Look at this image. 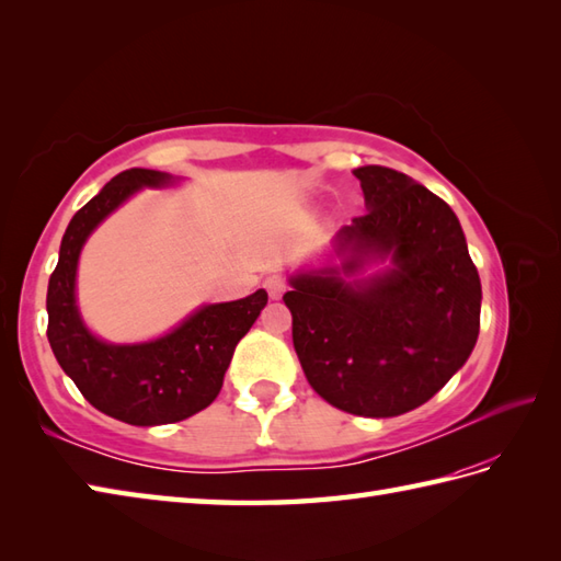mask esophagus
Masks as SVG:
<instances>
[{
  "label": "esophagus",
  "instance_id": "1",
  "mask_svg": "<svg viewBox=\"0 0 561 561\" xmlns=\"http://www.w3.org/2000/svg\"><path fill=\"white\" fill-rule=\"evenodd\" d=\"M264 285H266V290H268V295L273 297V300H278V297H283L285 288H288V283H285V278L278 276V273H273V276H268Z\"/></svg>",
  "mask_w": 561,
  "mask_h": 561
}]
</instances>
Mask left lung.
<instances>
[{
  "instance_id": "obj_1",
  "label": "left lung",
  "mask_w": 561,
  "mask_h": 561,
  "mask_svg": "<svg viewBox=\"0 0 561 561\" xmlns=\"http://www.w3.org/2000/svg\"><path fill=\"white\" fill-rule=\"evenodd\" d=\"M367 214L335 234L341 268L290 278L283 295L307 381L331 405L396 417L427 403L466 365L480 333L482 288L451 206L403 172L355 170ZM394 266L347 282L369 257Z\"/></svg>"
}]
</instances>
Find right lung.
Instances as JSON below:
<instances>
[{"label": "right lung", "instance_id": "1", "mask_svg": "<svg viewBox=\"0 0 561 561\" xmlns=\"http://www.w3.org/2000/svg\"><path fill=\"white\" fill-rule=\"evenodd\" d=\"M158 170L131 168L112 178L61 238L47 285V341L59 367L101 413L151 427L192 417L220 393L234 345L266 307V290L234 302L204 305L163 339L115 345L85 329L77 307V266L89 234L141 186L170 184Z\"/></svg>", "mask_w": 561, "mask_h": 561}]
</instances>
